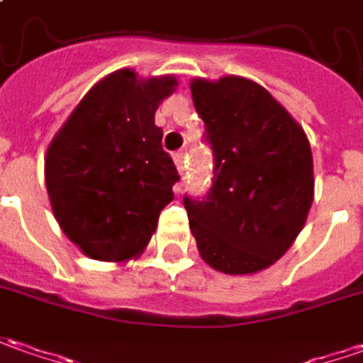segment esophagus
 I'll return each mask as SVG.
<instances>
[{
    "label": "esophagus",
    "mask_w": 363,
    "mask_h": 363,
    "mask_svg": "<svg viewBox=\"0 0 363 363\" xmlns=\"http://www.w3.org/2000/svg\"><path fill=\"white\" fill-rule=\"evenodd\" d=\"M172 159H174V164H177V169H179V172L184 171V159H186L184 150H177V152L172 155Z\"/></svg>",
    "instance_id": "obj_1"
}]
</instances>
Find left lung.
I'll return each mask as SVG.
<instances>
[{
    "mask_svg": "<svg viewBox=\"0 0 363 363\" xmlns=\"http://www.w3.org/2000/svg\"><path fill=\"white\" fill-rule=\"evenodd\" d=\"M191 91L214 155L213 186L182 199L199 252L224 274L264 270L292 246L314 201L310 143L254 81L194 79Z\"/></svg>",
    "mask_w": 363,
    "mask_h": 363,
    "instance_id": "8db88e82",
    "label": "left lung"
}]
</instances>
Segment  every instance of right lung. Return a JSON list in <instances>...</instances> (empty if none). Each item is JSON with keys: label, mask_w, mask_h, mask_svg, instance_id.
<instances>
[{"label": "right lung", "mask_w": 363, "mask_h": 363, "mask_svg": "<svg viewBox=\"0 0 363 363\" xmlns=\"http://www.w3.org/2000/svg\"><path fill=\"white\" fill-rule=\"evenodd\" d=\"M174 77L139 81L123 69L89 91L49 145L45 184L59 226L83 252L105 262L149 244L181 181L162 149L155 111Z\"/></svg>", "instance_id": "obj_1"}]
</instances>
